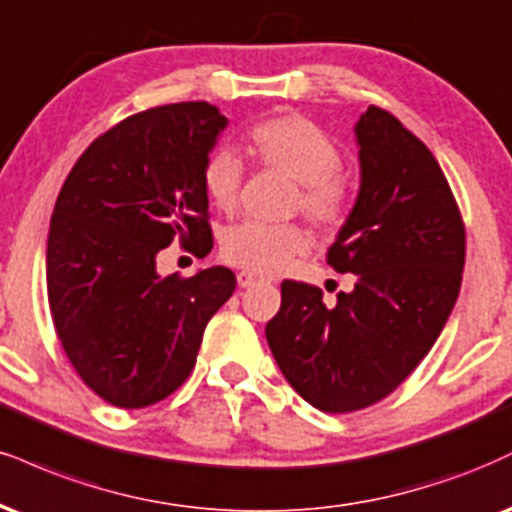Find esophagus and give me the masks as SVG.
Masks as SVG:
<instances>
[{"instance_id": "obj_1", "label": "esophagus", "mask_w": 512, "mask_h": 512, "mask_svg": "<svg viewBox=\"0 0 512 512\" xmlns=\"http://www.w3.org/2000/svg\"><path fill=\"white\" fill-rule=\"evenodd\" d=\"M236 279H238L240 288H250V286H255L257 281H260V276H257L255 272H248V269H240V272L236 274Z\"/></svg>"}]
</instances>
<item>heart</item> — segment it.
I'll return each instance as SVG.
<instances>
[{"label":"heart","instance_id":"1","mask_svg":"<svg viewBox=\"0 0 512 512\" xmlns=\"http://www.w3.org/2000/svg\"><path fill=\"white\" fill-rule=\"evenodd\" d=\"M248 147L264 166L279 169L298 183L295 207L324 231L343 226L353 209V188L341 174V150L315 121L298 114L257 121L248 131ZM243 183V162L229 147H217L200 169L202 193L209 205L231 212ZM310 250V233L298 224H264L245 219L224 229L219 252L229 264L257 274H276Z\"/></svg>","mask_w":512,"mask_h":512}]
</instances>
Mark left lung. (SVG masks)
Returning a JSON list of instances; mask_svg holds the SVG:
<instances>
[{
	"mask_svg": "<svg viewBox=\"0 0 512 512\" xmlns=\"http://www.w3.org/2000/svg\"><path fill=\"white\" fill-rule=\"evenodd\" d=\"M360 193L326 262L350 293L281 283L267 341L288 384L322 412L379 403L432 350L458 300L465 226L429 147L386 109L355 123Z\"/></svg>",
	"mask_w": 512,
	"mask_h": 512,
	"instance_id": "8db88e82",
	"label": "left lung"
}]
</instances>
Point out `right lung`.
Returning <instances> with one entry per match:
<instances>
[{"mask_svg": "<svg viewBox=\"0 0 512 512\" xmlns=\"http://www.w3.org/2000/svg\"><path fill=\"white\" fill-rule=\"evenodd\" d=\"M209 102L133 114L92 143L59 190L47 236V298L78 377L116 408H147L193 372L205 326L236 291L226 267L159 276L181 240L212 250L200 169L226 128Z\"/></svg>", "mask_w": 512, "mask_h": 512, "instance_id": "obj_1", "label": "right lung"}]
</instances>
